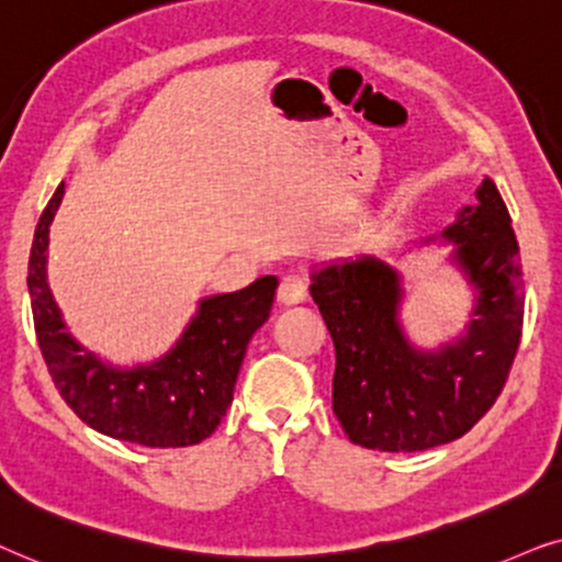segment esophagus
Segmentation results:
<instances>
[{
    "label": "esophagus",
    "instance_id": "34e87169",
    "mask_svg": "<svg viewBox=\"0 0 562 562\" xmlns=\"http://www.w3.org/2000/svg\"><path fill=\"white\" fill-rule=\"evenodd\" d=\"M308 295V282L301 272H288L280 280V301L282 303H301Z\"/></svg>",
    "mask_w": 562,
    "mask_h": 562
}]
</instances>
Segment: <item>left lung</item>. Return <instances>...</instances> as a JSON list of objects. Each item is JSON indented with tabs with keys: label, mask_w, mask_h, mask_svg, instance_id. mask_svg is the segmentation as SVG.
I'll return each instance as SVG.
<instances>
[{
	"label": "left lung",
	"mask_w": 562,
	"mask_h": 562,
	"mask_svg": "<svg viewBox=\"0 0 562 562\" xmlns=\"http://www.w3.org/2000/svg\"><path fill=\"white\" fill-rule=\"evenodd\" d=\"M481 205L445 231L481 290L470 331L439 355L414 351L395 324L398 274L359 259L313 274L311 295L331 334L334 414L359 447L422 452L473 429L504 391L525 324L521 257L491 179Z\"/></svg>",
	"instance_id": "1"
}]
</instances>
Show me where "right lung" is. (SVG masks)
<instances>
[{
  "label": "right lung",
  "mask_w": 562,
  "mask_h": 562,
  "mask_svg": "<svg viewBox=\"0 0 562 562\" xmlns=\"http://www.w3.org/2000/svg\"><path fill=\"white\" fill-rule=\"evenodd\" d=\"M64 198L58 184L37 221L27 290L41 355L56 391L100 434L140 447H190L218 429L254 331L272 311L277 277L238 293L205 297L182 339L151 368L112 370L66 334L46 282L48 228Z\"/></svg>",
  "instance_id": "right-lung-1"
}]
</instances>
